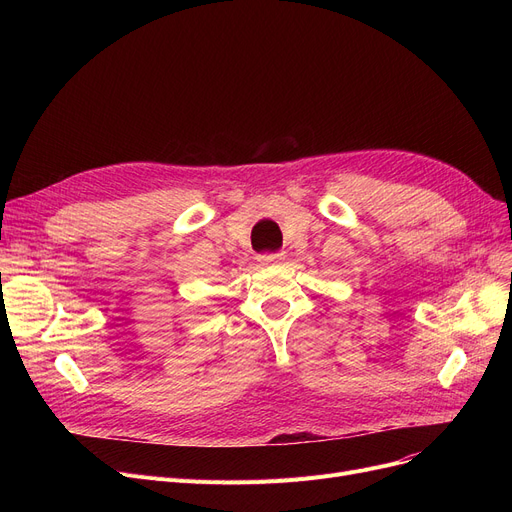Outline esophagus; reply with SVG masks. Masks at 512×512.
I'll use <instances>...</instances> for the list:
<instances>
[{
    "instance_id": "34e87169",
    "label": "esophagus",
    "mask_w": 512,
    "mask_h": 512,
    "mask_svg": "<svg viewBox=\"0 0 512 512\" xmlns=\"http://www.w3.org/2000/svg\"><path fill=\"white\" fill-rule=\"evenodd\" d=\"M259 261H261L263 265H270V263H280V261H284V253H272V255H261V257H259Z\"/></svg>"
}]
</instances>
